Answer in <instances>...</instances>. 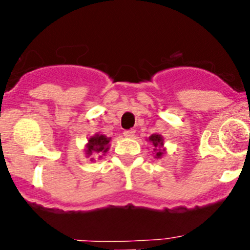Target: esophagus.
<instances>
[{"label": "esophagus", "mask_w": 250, "mask_h": 250, "mask_svg": "<svg viewBox=\"0 0 250 250\" xmlns=\"http://www.w3.org/2000/svg\"><path fill=\"white\" fill-rule=\"evenodd\" d=\"M123 135L127 138H133L135 135V130L134 129H129V130H125L123 132Z\"/></svg>", "instance_id": "34e87169"}]
</instances>
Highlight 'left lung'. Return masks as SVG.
Wrapping results in <instances>:
<instances>
[{
	"instance_id": "1",
	"label": "left lung",
	"mask_w": 250,
	"mask_h": 250,
	"mask_svg": "<svg viewBox=\"0 0 250 250\" xmlns=\"http://www.w3.org/2000/svg\"><path fill=\"white\" fill-rule=\"evenodd\" d=\"M148 141L152 144L153 146V153H155L156 158H161L165 155V148H163V138L160 134H152L148 138Z\"/></svg>"
}]
</instances>
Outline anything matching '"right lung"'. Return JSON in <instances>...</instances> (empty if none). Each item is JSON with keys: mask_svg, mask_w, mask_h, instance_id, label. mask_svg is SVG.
<instances>
[{"mask_svg": "<svg viewBox=\"0 0 250 250\" xmlns=\"http://www.w3.org/2000/svg\"><path fill=\"white\" fill-rule=\"evenodd\" d=\"M110 138L105 137L103 134H95L89 138L88 144L85 145V155L89 157L92 156L90 161L94 160V157L102 158L105 153L109 151Z\"/></svg>", "mask_w": 250, "mask_h": 250, "instance_id": "right-lung-1", "label": "right lung"}]
</instances>
